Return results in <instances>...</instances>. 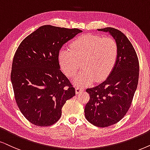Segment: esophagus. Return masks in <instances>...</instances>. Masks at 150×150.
I'll use <instances>...</instances> for the list:
<instances>
[{
    "label": "esophagus",
    "instance_id": "obj_1",
    "mask_svg": "<svg viewBox=\"0 0 150 150\" xmlns=\"http://www.w3.org/2000/svg\"><path fill=\"white\" fill-rule=\"evenodd\" d=\"M84 91V88H81V87H79V86H77L76 88H75V91H76V93L78 94L79 93L83 91Z\"/></svg>",
    "mask_w": 150,
    "mask_h": 150
}]
</instances>
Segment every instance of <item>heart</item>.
Returning a JSON list of instances; mask_svg holds the SVG:
<instances>
[{"instance_id":"obj_1","label":"heart","mask_w":150,"mask_h":150,"mask_svg":"<svg viewBox=\"0 0 150 150\" xmlns=\"http://www.w3.org/2000/svg\"><path fill=\"white\" fill-rule=\"evenodd\" d=\"M117 52V43L111 37L85 35L75 39L70 49H60L58 60L69 77L77 73L81 63L83 70L73 81L77 85L88 86L94 80L99 82L107 78L114 67Z\"/></svg>"}]
</instances>
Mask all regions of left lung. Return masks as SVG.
Returning <instances> with one entry per match:
<instances>
[{
	"label": "left lung",
	"instance_id": "obj_1",
	"mask_svg": "<svg viewBox=\"0 0 150 150\" xmlns=\"http://www.w3.org/2000/svg\"><path fill=\"white\" fill-rule=\"evenodd\" d=\"M98 30L112 36L118 52L114 67L107 79L86 90L90 100L84 113L92 125L107 127L118 122L127 113L137 88L139 63L133 45L122 32L113 28Z\"/></svg>",
	"mask_w": 150,
	"mask_h": 150
}]
</instances>
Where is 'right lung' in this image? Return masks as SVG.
<instances>
[{"instance_id": "add662e5", "label": "right lung", "mask_w": 150, "mask_h": 150, "mask_svg": "<svg viewBox=\"0 0 150 150\" xmlns=\"http://www.w3.org/2000/svg\"><path fill=\"white\" fill-rule=\"evenodd\" d=\"M81 32L45 25L25 38L17 48L11 80L17 106L32 124H54L66 100L75 95V88L60 70L58 54L64 43Z\"/></svg>"}]
</instances>
